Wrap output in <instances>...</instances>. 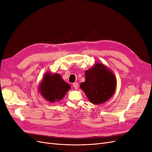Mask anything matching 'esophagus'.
I'll use <instances>...</instances> for the list:
<instances>
[{
    "instance_id": "obj_1",
    "label": "esophagus",
    "mask_w": 152,
    "mask_h": 152,
    "mask_svg": "<svg viewBox=\"0 0 152 152\" xmlns=\"http://www.w3.org/2000/svg\"><path fill=\"white\" fill-rule=\"evenodd\" d=\"M73 86L75 88V89L77 90L78 89V87H79V84H78L77 82H75V83L73 84Z\"/></svg>"
}]
</instances>
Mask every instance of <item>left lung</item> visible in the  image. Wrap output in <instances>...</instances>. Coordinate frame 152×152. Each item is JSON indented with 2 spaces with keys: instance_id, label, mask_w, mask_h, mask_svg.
I'll return each mask as SVG.
<instances>
[{
  "instance_id": "obj_1",
  "label": "left lung",
  "mask_w": 152,
  "mask_h": 152,
  "mask_svg": "<svg viewBox=\"0 0 152 152\" xmlns=\"http://www.w3.org/2000/svg\"><path fill=\"white\" fill-rule=\"evenodd\" d=\"M86 80L80 85L91 103H105L114 94L117 80L113 72L107 66L96 63L85 72Z\"/></svg>"
}]
</instances>
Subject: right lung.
Listing matches in <instances>:
<instances>
[{"instance_id":"add662e5","label":"right lung","mask_w":152,"mask_h":152,"mask_svg":"<svg viewBox=\"0 0 152 152\" xmlns=\"http://www.w3.org/2000/svg\"><path fill=\"white\" fill-rule=\"evenodd\" d=\"M38 87L41 96L50 103L61 100L71 88L60 75L50 72L45 73Z\"/></svg>"}]
</instances>
